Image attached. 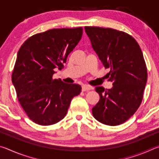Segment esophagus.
<instances>
[{
  "mask_svg": "<svg viewBox=\"0 0 159 159\" xmlns=\"http://www.w3.org/2000/svg\"><path fill=\"white\" fill-rule=\"evenodd\" d=\"M93 90V87H91L90 85H82V90L83 91H88V90Z\"/></svg>",
  "mask_w": 159,
  "mask_h": 159,
  "instance_id": "obj_1",
  "label": "esophagus"
}]
</instances>
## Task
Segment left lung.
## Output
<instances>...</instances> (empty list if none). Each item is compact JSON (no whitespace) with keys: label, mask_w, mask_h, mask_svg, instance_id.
<instances>
[{"label":"left lung","mask_w":159,"mask_h":159,"mask_svg":"<svg viewBox=\"0 0 159 159\" xmlns=\"http://www.w3.org/2000/svg\"><path fill=\"white\" fill-rule=\"evenodd\" d=\"M92 47L105 68H110L111 89L96 87L99 100L92 109L96 120L118 125L129 119L140 106L147 80V69L136 40L124 31L85 26Z\"/></svg>","instance_id":"left-lung-1"}]
</instances>
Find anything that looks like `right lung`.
<instances>
[{
	"mask_svg": "<svg viewBox=\"0 0 159 159\" xmlns=\"http://www.w3.org/2000/svg\"><path fill=\"white\" fill-rule=\"evenodd\" d=\"M82 34V27L50 29L29 38L19 50L12 81L24 111L37 124L60 121L71 99L81 92L80 85L52 76L55 68H63Z\"/></svg>",
	"mask_w": 159,
	"mask_h": 159,
	"instance_id": "1",
	"label": "right lung"
}]
</instances>
